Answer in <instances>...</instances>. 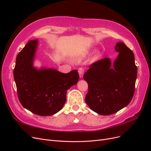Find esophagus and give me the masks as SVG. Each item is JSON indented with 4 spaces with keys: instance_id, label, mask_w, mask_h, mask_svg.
Segmentation results:
<instances>
[{
    "instance_id": "obj_1",
    "label": "esophagus",
    "mask_w": 151,
    "mask_h": 151,
    "mask_svg": "<svg viewBox=\"0 0 151 151\" xmlns=\"http://www.w3.org/2000/svg\"><path fill=\"white\" fill-rule=\"evenodd\" d=\"M78 73L80 75V78H82L83 76V73H84V68L83 67H80L78 68Z\"/></svg>"
}]
</instances>
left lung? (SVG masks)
Masks as SVG:
<instances>
[{"label": "left lung", "instance_id": "8db88e82", "mask_svg": "<svg viewBox=\"0 0 151 151\" xmlns=\"http://www.w3.org/2000/svg\"><path fill=\"white\" fill-rule=\"evenodd\" d=\"M115 50L119 54L114 68L109 58H105L91 64L83 75L88 85L86 103L100 115L117 112L130 103L134 95L137 68L134 53L121 42L116 44Z\"/></svg>", "mask_w": 151, "mask_h": 151}]
</instances>
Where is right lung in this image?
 <instances>
[{
  "instance_id": "1",
  "label": "right lung",
  "mask_w": 151,
  "mask_h": 151,
  "mask_svg": "<svg viewBox=\"0 0 151 151\" xmlns=\"http://www.w3.org/2000/svg\"><path fill=\"white\" fill-rule=\"evenodd\" d=\"M37 45V40H30L19 52L14 77L24 107L36 115L49 116L63 108L67 90L77 83L79 74L76 70L68 73L53 69L37 70L32 66Z\"/></svg>"
}]
</instances>
